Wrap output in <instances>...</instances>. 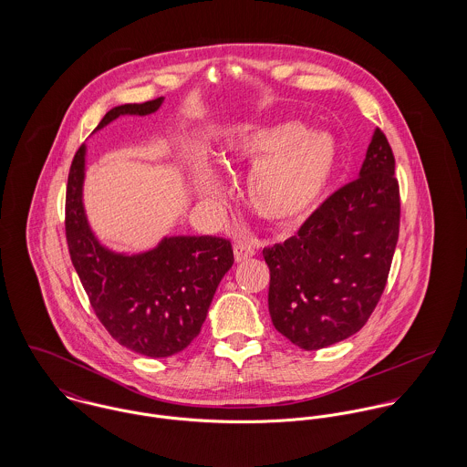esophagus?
Returning <instances> with one entry per match:
<instances>
[{
	"label": "esophagus",
	"mask_w": 467,
	"mask_h": 467,
	"mask_svg": "<svg viewBox=\"0 0 467 467\" xmlns=\"http://www.w3.org/2000/svg\"><path fill=\"white\" fill-rule=\"evenodd\" d=\"M234 255H235V261H237V263H243V261H248L250 257L255 255V248H254V244H250V243H239V244H235V248H234Z\"/></svg>",
	"instance_id": "1"
}]
</instances>
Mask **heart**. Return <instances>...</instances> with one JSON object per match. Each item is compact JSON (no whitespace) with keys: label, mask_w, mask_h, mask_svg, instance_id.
<instances>
[{"label":"heart","mask_w":467,"mask_h":467,"mask_svg":"<svg viewBox=\"0 0 467 467\" xmlns=\"http://www.w3.org/2000/svg\"><path fill=\"white\" fill-rule=\"evenodd\" d=\"M219 160L230 167L254 163L246 180L252 210L278 226L304 221L333 183L339 150L326 131H304L296 122L241 126L219 145ZM196 189L204 200L217 196V183L201 176Z\"/></svg>","instance_id":"heart-1"}]
</instances>
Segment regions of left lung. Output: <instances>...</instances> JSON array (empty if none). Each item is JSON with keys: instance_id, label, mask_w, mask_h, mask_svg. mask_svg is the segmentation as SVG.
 <instances>
[{"instance_id": "obj_1", "label": "left lung", "mask_w": 467, "mask_h": 467, "mask_svg": "<svg viewBox=\"0 0 467 467\" xmlns=\"http://www.w3.org/2000/svg\"><path fill=\"white\" fill-rule=\"evenodd\" d=\"M392 147L372 134L359 178L320 204L298 234L265 248L275 329L304 350L358 333L387 285L400 237Z\"/></svg>"}]
</instances>
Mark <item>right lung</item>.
<instances>
[{
	"label": "right lung",
	"mask_w": 467,
	"mask_h": 467,
	"mask_svg": "<svg viewBox=\"0 0 467 467\" xmlns=\"http://www.w3.org/2000/svg\"><path fill=\"white\" fill-rule=\"evenodd\" d=\"M163 97L117 106L95 131L122 115L145 117ZM86 145L73 156L67 187V241L89 304L120 345L149 358L182 352L200 334L215 289L234 265L228 239L213 235L163 237L152 250L126 255L108 250L89 228L82 185Z\"/></svg>",
	"instance_id": "right-lung-1"
}]
</instances>
